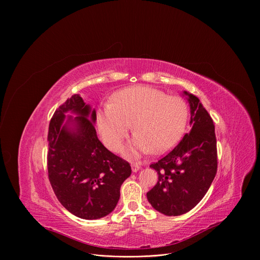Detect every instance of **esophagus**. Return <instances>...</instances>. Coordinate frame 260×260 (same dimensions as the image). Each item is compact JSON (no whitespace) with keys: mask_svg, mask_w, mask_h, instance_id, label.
I'll use <instances>...</instances> for the list:
<instances>
[{"mask_svg":"<svg viewBox=\"0 0 260 260\" xmlns=\"http://www.w3.org/2000/svg\"><path fill=\"white\" fill-rule=\"evenodd\" d=\"M140 168H141V165H140L139 161H134V162H132V170H133L134 173H137V172L140 170Z\"/></svg>","mask_w":260,"mask_h":260,"instance_id":"34e87169","label":"esophagus"}]
</instances>
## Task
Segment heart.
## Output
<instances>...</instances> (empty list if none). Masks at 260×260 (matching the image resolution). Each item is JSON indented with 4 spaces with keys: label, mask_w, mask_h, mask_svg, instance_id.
<instances>
[{
    "label": "heart",
    "mask_w": 260,
    "mask_h": 260,
    "mask_svg": "<svg viewBox=\"0 0 260 260\" xmlns=\"http://www.w3.org/2000/svg\"><path fill=\"white\" fill-rule=\"evenodd\" d=\"M188 108L182 98L164 91L135 86L115 93L112 104L98 110L96 120L105 144L118 151L128 135L136 133L126 152H164L181 137L187 122Z\"/></svg>",
    "instance_id": "heart-1"
}]
</instances>
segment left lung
<instances>
[{
	"label": "left lung",
	"mask_w": 260,
	"mask_h": 260,
	"mask_svg": "<svg viewBox=\"0 0 260 260\" xmlns=\"http://www.w3.org/2000/svg\"><path fill=\"white\" fill-rule=\"evenodd\" d=\"M191 131L156 162L155 186L147 192L148 202L167 216L189 212L205 197L217 173L215 125L200 100L187 91Z\"/></svg>",
	"instance_id": "8db88e82"
}]
</instances>
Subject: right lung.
Masks as SVG:
<instances>
[{
	"label": "right lung",
	"mask_w": 260,
	"mask_h": 260,
	"mask_svg": "<svg viewBox=\"0 0 260 260\" xmlns=\"http://www.w3.org/2000/svg\"><path fill=\"white\" fill-rule=\"evenodd\" d=\"M67 112L79 116L67 117ZM95 120V110L74 94L55 110L47 137L51 187L70 213L87 220L105 217L115 209L121 185L132 174L129 164L98 139Z\"/></svg>",
	"instance_id": "add662e5"
}]
</instances>
